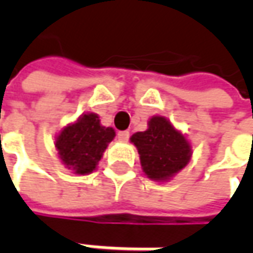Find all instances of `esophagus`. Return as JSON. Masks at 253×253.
I'll return each instance as SVG.
<instances>
[{"instance_id": "34e87169", "label": "esophagus", "mask_w": 253, "mask_h": 253, "mask_svg": "<svg viewBox=\"0 0 253 253\" xmlns=\"http://www.w3.org/2000/svg\"><path fill=\"white\" fill-rule=\"evenodd\" d=\"M118 139L121 142H126L129 139V131H120L118 132Z\"/></svg>"}]
</instances>
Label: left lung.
Wrapping results in <instances>:
<instances>
[{
	"label": "left lung",
	"instance_id": "obj_1",
	"mask_svg": "<svg viewBox=\"0 0 253 253\" xmlns=\"http://www.w3.org/2000/svg\"><path fill=\"white\" fill-rule=\"evenodd\" d=\"M131 142L138 149L142 170L156 181L171 179L187 166L191 158L190 142L161 115L152 117L148 129L133 133Z\"/></svg>",
	"mask_w": 253,
	"mask_h": 253
}]
</instances>
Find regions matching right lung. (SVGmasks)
<instances>
[{"label":"right lung","mask_w":253,"mask_h":253,"mask_svg":"<svg viewBox=\"0 0 253 253\" xmlns=\"http://www.w3.org/2000/svg\"><path fill=\"white\" fill-rule=\"evenodd\" d=\"M114 136L115 131L112 128L102 126L100 117L88 112L64 126L56 136L54 146L67 169L73 170L76 174H88L95 170Z\"/></svg>","instance_id":"1"}]
</instances>
